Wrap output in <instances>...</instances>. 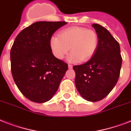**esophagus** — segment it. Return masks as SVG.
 <instances>
[{"instance_id":"obj_1","label":"esophagus","mask_w":131,"mask_h":131,"mask_svg":"<svg viewBox=\"0 0 131 131\" xmlns=\"http://www.w3.org/2000/svg\"><path fill=\"white\" fill-rule=\"evenodd\" d=\"M68 67H69V69H72L73 68V65H71V64H68Z\"/></svg>"}]
</instances>
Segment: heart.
<instances>
[{
	"label": "heart",
	"instance_id": "b5f03b06",
	"mask_svg": "<svg viewBox=\"0 0 131 131\" xmlns=\"http://www.w3.org/2000/svg\"><path fill=\"white\" fill-rule=\"evenodd\" d=\"M98 42V35L94 30L72 26L62 30L59 36L51 37L49 45L53 56L58 59H63L71 49L70 61L86 62L95 53Z\"/></svg>",
	"mask_w": 131,
	"mask_h": 131
}]
</instances>
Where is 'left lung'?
<instances>
[{
	"instance_id": "1",
	"label": "left lung",
	"mask_w": 131,
	"mask_h": 131,
	"mask_svg": "<svg viewBox=\"0 0 131 131\" xmlns=\"http://www.w3.org/2000/svg\"><path fill=\"white\" fill-rule=\"evenodd\" d=\"M92 26L99 39L97 49L89 61L73 68L78 92L88 101L95 102L106 97L117 84L122 58L120 45L110 32L98 24Z\"/></svg>"
}]
</instances>
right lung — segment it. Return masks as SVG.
<instances>
[{"label":"right lung","instance_id":"right-lung-1","mask_svg":"<svg viewBox=\"0 0 131 131\" xmlns=\"http://www.w3.org/2000/svg\"><path fill=\"white\" fill-rule=\"evenodd\" d=\"M66 21H37L21 30L10 52L11 69L16 86L36 103L48 101L57 91L68 64L52 53L51 36Z\"/></svg>","mask_w":131,"mask_h":131}]
</instances>
